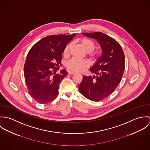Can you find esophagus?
<instances>
[{
	"mask_svg": "<svg viewBox=\"0 0 150 150\" xmlns=\"http://www.w3.org/2000/svg\"><path fill=\"white\" fill-rule=\"evenodd\" d=\"M68 74L70 75H72V74H75V72H74L73 71H68Z\"/></svg>",
	"mask_w": 150,
	"mask_h": 150,
	"instance_id": "esophagus-1",
	"label": "esophagus"
}]
</instances>
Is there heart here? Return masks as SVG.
I'll return each mask as SVG.
<instances>
[{"label": "heart", "mask_w": 150, "mask_h": 150, "mask_svg": "<svg viewBox=\"0 0 150 150\" xmlns=\"http://www.w3.org/2000/svg\"><path fill=\"white\" fill-rule=\"evenodd\" d=\"M80 44L83 46L84 50L88 52L89 57L92 59L98 58L100 52L95 48V43L92 40L88 38H83L80 40ZM71 43H68L64 49V55L69 54L71 48ZM89 62L86 59H80L77 58H72L66 62V66L69 70L75 71H81L89 66Z\"/></svg>", "instance_id": "b5f03b06"}]
</instances>
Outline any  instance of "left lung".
Here are the masks:
<instances>
[{"mask_svg": "<svg viewBox=\"0 0 150 150\" xmlns=\"http://www.w3.org/2000/svg\"><path fill=\"white\" fill-rule=\"evenodd\" d=\"M82 34L97 40L103 52L90 69L96 76H83L79 89L88 99L99 102L110 95L121 82L125 69L124 53L118 42L102 32Z\"/></svg>", "mask_w": 150, "mask_h": 150, "instance_id": "8db88e82", "label": "left lung"}]
</instances>
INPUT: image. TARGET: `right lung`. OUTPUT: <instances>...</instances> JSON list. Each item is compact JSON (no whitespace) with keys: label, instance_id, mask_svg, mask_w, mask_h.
Here are the masks:
<instances>
[{"label":"right lung","instance_id":"1","mask_svg":"<svg viewBox=\"0 0 150 150\" xmlns=\"http://www.w3.org/2000/svg\"><path fill=\"white\" fill-rule=\"evenodd\" d=\"M75 36H48L29 50L23 68L25 80L29 94L39 103H50L58 95L59 84L67 72L63 69L59 74L55 73L59 69L66 45Z\"/></svg>","mask_w":150,"mask_h":150}]
</instances>
